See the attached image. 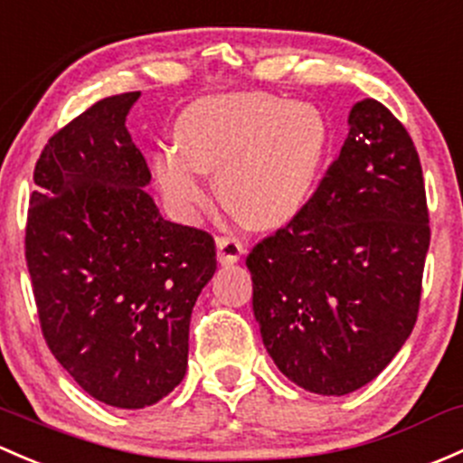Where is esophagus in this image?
Returning a JSON list of instances; mask_svg holds the SVG:
<instances>
[{
    "mask_svg": "<svg viewBox=\"0 0 463 463\" xmlns=\"http://www.w3.org/2000/svg\"><path fill=\"white\" fill-rule=\"evenodd\" d=\"M215 244H217V260L222 261V264H235V261L246 252L244 244L232 235L217 237Z\"/></svg>",
    "mask_w": 463,
    "mask_h": 463,
    "instance_id": "34e87169",
    "label": "esophagus"
}]
</instances>
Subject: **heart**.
<instances>
[{
  "label": "heart",
  "instance_id": "obj_1",
  "mask_svg": "<svg viewBox=\"0 0 463 463\" xmlns=\"http://www.w3.org/2000/svg\"><path fill=\"white\" fill-rule=\"evenodd\" d=\"M177 150L155 157L164 197L182 217L211 202L202 173H217L222 202L255 228L288 223L317 188L328 128L313 104L264 92L203 97L175 126Z\"/></svg>",
  "mask_w": 463,
  "mask_h": 463
}]
</instances>
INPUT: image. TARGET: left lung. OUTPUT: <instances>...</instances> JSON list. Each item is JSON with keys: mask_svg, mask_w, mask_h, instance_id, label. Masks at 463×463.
<instances>
[{"mask_svg": "<svg viewBox=\"0 0 463 463\" xmlns=\"http://www.w3.org/2000/svg\"><path fill=\"white\" fill-rule=\"evenodd\" d=\"M428 246L415 144L386 106L357 101L308 206L246 257L275 366L317 395L373 382L411 337Z\"/></svg>", "mask_w": 463, "mask_h": 463, "instance_id": "1", "label": "left lung"}]
</instances>
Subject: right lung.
I'll return each mask as SVG.
<instances>
[{"label": "right lung", "mask_w": 463, "mask_h": 463, "mask_svg": "<svg viewBox=\"0 0 463 463\" xmlns=\"http://www.w3.org/2000/svg\"><path fill=\"white\" fill-rule=\"evenodd\" d=\"M142 92L106 97L48 139L35 166L26 261L42 333L68 374L126 411L186 374L193 306L215 275L208 232L166 222L126 117Z\"/></svg>", "instance_id": "obj_1"}]
</instances>
